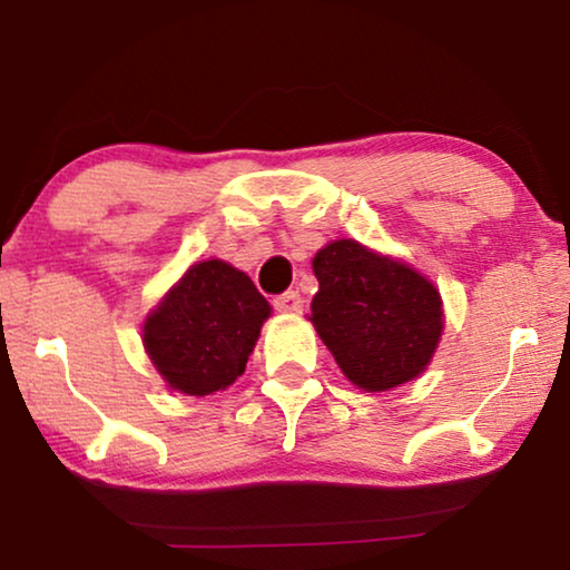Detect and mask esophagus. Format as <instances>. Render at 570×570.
Masks as SVG:
<instances>
[{"label":"esophagus","instance_id":"esophagus-1","mask_svg":"<svg viewBox=\"0 0 570 570\" xmlns=\"http://www.w3.org/2000/svg\"><path fill=\"white\" fill-rule=\"evenodd\" d=\"M274 307L278 312L296 314V312L304 309V299L299 296V292H284V294H278L276 299H274Z\"/></svg>","mask_w":570,"mask_h":570}]
</instances>
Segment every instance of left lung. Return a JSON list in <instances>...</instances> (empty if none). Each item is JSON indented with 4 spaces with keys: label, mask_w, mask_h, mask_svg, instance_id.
Returning a JSON list of instances; mask_svg holds the SVG:
<instances>
[{
    "label": "left lung",
    "mask_w": 570,
    "mask_h": 570,
    "mask_svg": "<svg viewBox=\"0 0 570 570\" xmlns=\"http://www.w3.org/2000/svg\"><path fill=\"white\" fill-rule=\"evenodd\" d=\"M312 268L309 322L355 386L389 392L428 368L443 335V299L428 278L358 240L327 243Z\"/></svg>",
    "instance_id": "obj_1"
}]
</instances>
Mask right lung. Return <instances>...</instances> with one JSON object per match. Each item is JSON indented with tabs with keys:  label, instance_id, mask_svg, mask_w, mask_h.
<instances>
[{
	"label": "right lung",
	"instance_id": "add662e5",
	"mask_svg": "<svg viewBox=\"0 0 570 570\" xmlns=\"http://www.w3.org/2000/svg\"><path fill=\"white\" fill-rule=\"evenodd\" d=\"M271 304L243 271L202 261L168 288L142 325V345L171 389L225 392L245 371Z\"/></svg>",
	"mask_w": 570,
	"mask_h": 570
}]
</instances>
